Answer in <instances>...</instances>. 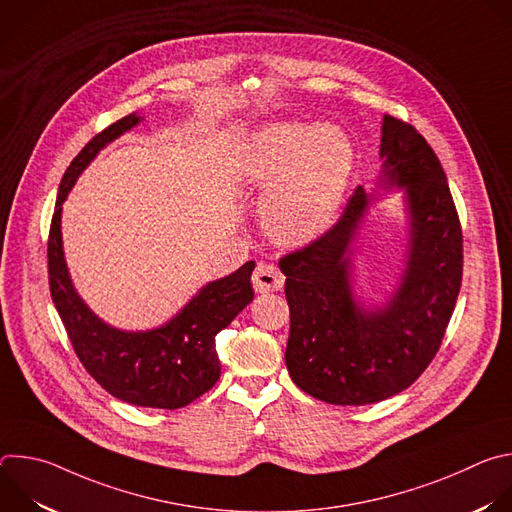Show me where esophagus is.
Listing matches in <instances>:
<instances>
[{"label":"esophagus","mask_w":512,"mask_h":512,"mask_svg":"<svg viewBox=\"0 0 512 512\" xmlns=\"http://www.w3.org/2000/svg\"><path fill=\"white\" fill-rule=\"evenodd\" d=\"M253 287L259 294H269V291H279L283 287V273L273 265V263H257L255 271H253Z\"/></svg>","instance_id":"obj_1"}]
</instances>
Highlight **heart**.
<instances>
[{"label": "heart", "mask_w": 512, "mask_h": 512, "mask_svg": "<svg viewBox=\"0 0 512 512\" xmlns=\"http://www.w3.org/2000/svg\"><path fill=\"white\" fill-rule=\"evenodd\" d=\"M352 172V145L336 125L271 123L249 137L237 176L267 188L263 218L283 245H306L334 221Z\"/></svg>", "instance_id": "1"}]
</instances>
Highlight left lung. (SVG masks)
<instances>
[{
	"label": "left lung",
	"instance_id": "obj_1",
	"mask_svg": "<svg viewBox=\"0 0 512 512\" xmlns=\"http://www.w3.org/2000/svg\"><path fill=\"white\" fill-rule=\"evenodd\" d=\"M381 131V186L403 188L409 212L395 294L373 310L352 294L350 243L371 202L362 186L328 233L279 261L289 377L332 405H369L413 385L440 350L462 285V227L440 160L401 119L385 115Z\"/></svg>",
	"mask_w": 512,
	"mask_h": 512
}]
</instances>
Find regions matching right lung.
<instances>
[{
    "label": "right lung",
    "mask_w": 512,
    "mask_h": 512,
    "mask_svg": "<svg viewBox=\"0 0 512 512\" xmlns=\"http://www.w3.org/2000/svg\"><path fill=\"white\" fill-rule=\"evenodd\" d=\"M143 117L131 113L97 133L66 168L48 235V283L58 316L87 373L113 397L154 409H180L204 395L221 377L214 336L253 302L247 261L235 273L206 283L164 326L127 332L103 322L77 294L62 251V202L81 172L107 143L135 127Z\"/></svg>",
    "instance_id": "obj_1"
}]
</instances>
